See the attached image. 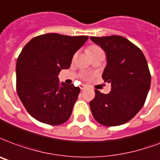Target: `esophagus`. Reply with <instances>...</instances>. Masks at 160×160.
<instances>
[{"instance_id":"34e87169","label":"esophagus","mask_w":160,"mask_h":160,"mask_svg":"<svg viewBox=\"0 0 160 160\" xmlns=\"http://www.w3.org/2000/svg\"><path fill=\"white\" fill-rule=\"evenodd\" d=\"M80 88L81 89V90H85V89L86 88V85H84V84H81V85H80Z\"/></svg>"}]
</instances>
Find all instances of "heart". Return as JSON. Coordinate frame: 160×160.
Listing matches in <instances>:
<instances>
[{
  "instance_id": "b5f03b06",
  "label": "heart",
  "mask_w": 160,
  "mask_h": 160,
  "mask_svg": "<svg viewBox=\"0 0 160 160\" xmlns=\"http://www.w3.org/2000/svg\"><path fill=\"white\" fill-rule=\"evenodd\" d=\"M100 50H102L101 48H99L98 46H96V45H92V46L88 48V53L91 56H92L94 53H96V52H98Z\"/></svg>"
}]
</instances>
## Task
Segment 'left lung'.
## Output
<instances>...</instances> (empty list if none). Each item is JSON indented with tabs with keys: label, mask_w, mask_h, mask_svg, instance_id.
<instances>
[{
	"label": "left lung",
	"mask_w": 160,
	"mask_h": 160,
	"mask_svg": "<svg viewBox=\"0 0 160 160\" xmlns=\"http://www.w3.org/2000/svg\"><path fill=\"white\" fill-rule=\"evenodd\" d=\"M107 54L102 79L111 83L108 94L95 90L90 102L94 118L107 127L122 125L139 112L147 98L151 83L148 63L139 48L123 37H91Z\"/></svg>",
	"instance_id": "1"
}]
</instances>
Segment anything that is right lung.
Listing matches in <instances>:
<instances>
[{
	"instance_id": "add662e5",
	"label": "right lung",
	"mask_w": 160,
	"mask_h": 160,
	"mask_svg": "<svg viewBox=\"0 0 160 160\" xmlns=\"http://www.w3.org/2000/svg\"><path fill=\"white\" fill-rule=\"evenodd\" d=\"M88 36L47 33L35 37L17 61V91L28 112L36 120L60 125L71 115L80 89L59 83L61 69H69L75 52Z\"/></svg>"
}]
</instances>
